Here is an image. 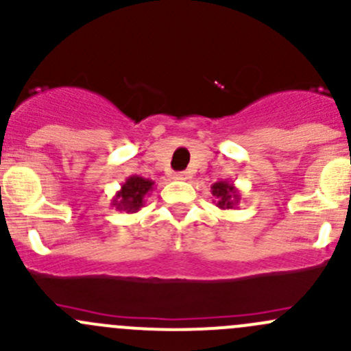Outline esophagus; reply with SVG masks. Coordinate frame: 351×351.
Segmentation results:
<instances>
[{
  "label": "esophagus",
  "instance_id": "obj_1",
  "mask_svg": "<svg viewBox=\"0 0 351 351\" xmlns=\"http://www.w3.org/2000/svg\"><path fill=\"white\" fill-rule=\"evenodd\" d=\"M173 178L180 180V182H185V180L190 178V175L186 171H178V173H173Z\"/></svg>",
  "mask_w": 351,
  "mask_h": 351
}]
</instances>
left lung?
Instances as JSON below:
<instances>
[{"instance_id": "left-lung-1", "label": "left lung", "mask_w": 351, "mask_h": 351, "mask_svg": "<svg viewBox=\"0 0 351 351\" xmlns=\"http://www.w3.org/2000/svg\"><path fill=\"white\" fill-rule=\"evenodd\" d=\"M212 195L215 197V205L219 208H236L238 207L241 195H239L238 189L234 183L229 182H217L210 186Z\"/></svg>"}]
</instances>
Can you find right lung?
I'll return each mask as SVG.
<instances>
[{"label": "right lung", "instance_id": "obj_1", "mask_svg": "<svg viewBox=\"0 0 351 351\" xmlns=\"http://www.w3.org/2000/svg\"><path fill=\"white\" fill-rule=\"evenodd\" d=\"M153 180L143 178V176H129L122 183L119 192L112 198V205L117 210H125L127 214H136L146 204V198L153 192Z\"/></svg>", "mask_w": 351, "mask_h": 351}]
</instances>
